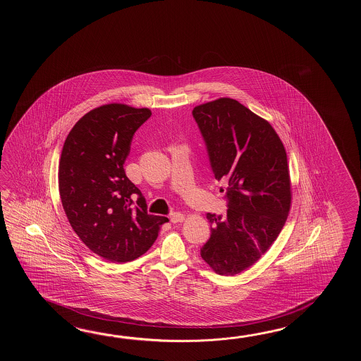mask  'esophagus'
I'll return each mask as SVG.
<instances>
[{
    "mask_svg": "<svg viewBox=\"0 0 361 361\" xmlns=\"http://www.w3.org/2000/svg\"><path fill=\"white\" fill-rule=\"evenodd\" d=\"M170 218V222L171 223H179V222H183L184 221V214H182V213H171V214L169 215Z\"/></svg>",
    "mask_w": 361,
    "mask_h": 361,
    "instance_id": "esophagus-1",
    "label": "esophagus"
}]
</instances>
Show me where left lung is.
I'll list each match as a JSON object with an SVG mask.
<instances>
[{
    "mask_svg": "<svg viewBox=\"0 0 361 361\" xmlns=\"http://www.w3.org/2000/svg\"><path fill=\"white\" fill-rule=\"evenodd\" d=\"M218 180H226L227 213H207L210 238L201 258L218 275L253 266L276 240L290 210L292 191L284 145L269 121L231 98L193 108Z\"/></svg>",
    "mask_w": 361,
    "mask_h": 361,
    "instance_id": "obj_1",
    "label": "left lung"
}]
</instances>
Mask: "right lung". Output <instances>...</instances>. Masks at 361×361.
Instances as JSON below:
<instances>
[{"label":"right lung","mask_w":361,"mask_h":361,"mask_svg":"<svg viewBox=\"0 0 361 361\" xmlns=\"http://www.w3.org/2000/svg\"><path fill=\"white\" fill-rule=\"evenodd\" d=\"M148 108L120 103L94 108L69 131L58 180L61 204L77 236L111 262L137 259L152 246L166 216L147 213L146 199L123 164Z\"/></svg>","instance_id":"right-lung-1"}]
</instances>
